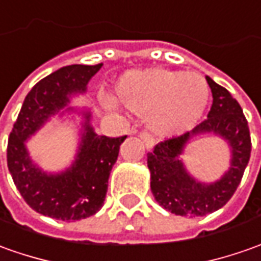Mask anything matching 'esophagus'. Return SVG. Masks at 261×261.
I'll list each match as a JSON object with an SVG mask.
<instances>
[{"label": "esophagus", "mask_w": 261, "mask_h": 261, "mask_svg": "<svg viewBox=\"0 0 261 261\" xmlns=\"http://www.w3.org/2000/svg\"><path fill=\"white\" fill-rule=\"evenodd\" d=\"M139 138L142 139L143 143H145V146H146L148 149H151V148H153V145H155V142H153V138H152L151 135L146 134V132H141V134H139Z\"/></svg>", "instance_id": "esophagus-1"}]
</instances>
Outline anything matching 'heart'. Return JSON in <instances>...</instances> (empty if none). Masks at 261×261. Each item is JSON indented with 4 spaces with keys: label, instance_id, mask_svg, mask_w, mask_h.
I'll return each mask as SVG.
<instances>
[{
    "label": "heart",
    "instance_id": "obj_1",
    "mask_svg": "<svg viewBox=\"0 0 261 261\" xmlns=\"http://www.w3.org/2000/svg\"><path fill=\"white\" fill-rule=\"evenodd\" d=\"M115 99L136 115H149L155 132L171 135L198 120L207 103V85L195 71H129L115 86Z\"/></svg>",
    "mask_w": 261,
    "mask_h": 261
}]
</instances>
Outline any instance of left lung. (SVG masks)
<instances>
[{"label":"left lung","instance_id":"1","mask_svg":"<svg viewBox=\"0 0 261 261\" xmlns=\"http://www.w3.org/2000/svg\"><path fill=\"white\" fill-rule=\"evenodd\" d=\"M207 83L213 93V106L205 120L181 136L159 142L148 153L151 190L161 207L175 216L201 217L224 207L240 184L251 152L247 120L239 102L211 77ZM211 133L224 139L230 151V167L220 180L201 183L185 168L182 153L195 136Z\"/></svg>","mask_w":261,"mask_h":261}]
</instances>
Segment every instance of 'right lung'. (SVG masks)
Masks as SVG:
<instances>
[{"instance_id": "add662e5", "label": "right lung", "mask_w": 261, "mask_h": 261, "mask_svg": "<svg viewBox=\"0 0 261 261\" xmlns=\"http://www.w3.org/2000/svg\"><path fill=\"white\" fill-rule=\"evenodd\" d=\"M102 66L71 64L40 80L25 96L10 134L7 148L10 174L24 201L43 216L76 221L93 216L103 207L110 171L126 136H99L90 125V110L67 106L73 96L86 93L87 83ZM59 111L61 116L82 115L81 141L69 168L45 173L31 159L25 142Z\"/></svg>"}]
</instances>
